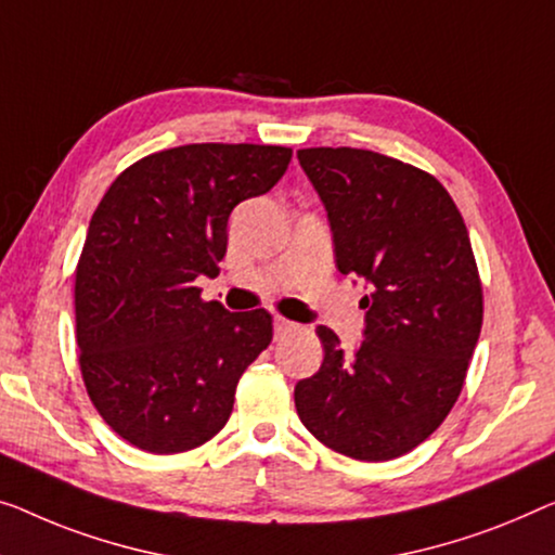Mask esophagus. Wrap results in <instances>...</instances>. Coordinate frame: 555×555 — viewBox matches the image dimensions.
<instances>
[{
    "label": "esophagus",
    "mask_w": 555,
    "mask_h": 555,
    "mask_svg": "<svg viewBox=\"0 0 555 555\" xmlns=\"http://www.w3.org/2000/svg\"><path fill=\"white\" fill-rule=\"evenodd\" d=\"M296 328H299V324H294V321H288L284 317H276L274 319V334H276V338L292 334V331H296Z\"/></svg>",
    "instance_id": "34e87169"
}]
</instances>
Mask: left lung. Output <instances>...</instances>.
Here are the masks:
<instances>
[{
    "label": "left lung",
    "mask_w": 555,
    "mask_h": 555,
    "mask_svg": "<svg viewBox=\"0 0 555 555\" xmlns=\"http://www.w3.org/2000/svg\"><path fill=\"white\" fill-rule=\"evenodd\" d=\"M324 202L336 267L359 276L366 328L294 388L301 424L344 456L391 461L424 443L456 403L483 324V292L461 211L441 181L351 146L296 152Z\"/></svg>",
    "instance_id": "left-lung-1"
}]
</instances>
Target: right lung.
Wrapping results in <instances>:
<instances>
[{"instance_id": "1", "label": "right lung", "mask_w": 555, "mask_h": 555, "mask_svg": "<svg viewBox=\"0 0 555 555\" xmlns=\"http://www.w3.org/2000/svg\"><path fill=\"white\" fill-rule=\"evenodd\" d=\"M292 149L186 144L124 169L99 202L74 279L79 366L112 431L181 453L227 426L236 384L271 344L267 309L204 301L219 276L229 214L267 194Z\"/></svg>"}]
</instances>
